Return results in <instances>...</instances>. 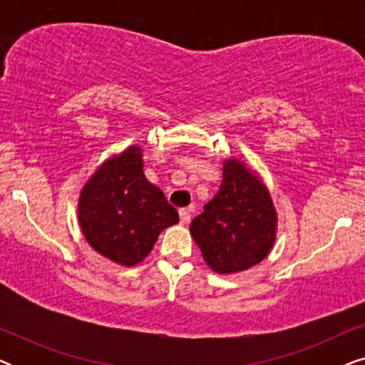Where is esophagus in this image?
I'll use <instances>...</instances> for the list:
<instances>
[{
    "label": "esophagus",
    "instance_id": "obj_1",
    "mask_svg": "<svg viewBox=\"0 0 365 365\" xmlns=\"http://www.w3.org/2000/svg\"><path fill=\"white\" fill-rule=\"evenodd\" d=\"M192 209L194 207H186V209H181V211H179V219H181V224H187L189 221H191Z\"/></svg>",
    "mask_w": 365,
    "mask_h": 365
}]
</instances>
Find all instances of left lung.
<instances>
[{"label":"left lung","mask_w":365,"mask_h":365,"mask_svg":"<svg viewBox=\"0 0 365 365\" xmlns=\"http://www.w3.org/2000/svg\"><path fill=\"white\" fill-rule=\"evenodd\" d=\"M189 231L216 274L242 272L264 261L276 242L277 211L256 169L241 158L224 159L219 191Z\"/></svg>","instance_id":"obj_1"}]
</instances>
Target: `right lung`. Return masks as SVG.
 I'll return each mask as SVG.
<instances>
[{
    "label": "right lung",
    "mask_w": 365,
    "mask_h": 365,
    "mask_svg": "<svg viewBox=\"0 0 365 365\" xmlns=\"http://www.w3.org/2000/svg\"><path fill=\"white\" fill-rule=\"evenodd\" d=\"M143 168V148L133 144L104 159L79 191L78 222L84 239L123 267L143 262L159 234L179 222L178 211Z\"/></svg>",
    "instance_id": "obj_1"
}]
</instances>
